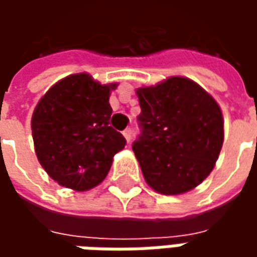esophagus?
Segmentation results:
<instances>
[{
    "mask_svg": "<svg viewBox=\"0 0 257 257\" xmlns=\"http://www.w3.org/2000/svg\"><path fill=\"white\" fill-rule=\"evenodd\" d=\"M122 135H123V138H125V140H126V142L129 143V142H131V139H132V129L126 128L122 132Z\"/></svg>",
    "mask_w": 257,
    "mask_h": 257,
    "instance_id": "1",
    "label": "esophagus"
}]
</instances>
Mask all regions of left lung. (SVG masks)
<instances>
[{"mask_svg": "<svg viewBox=\"0 0 257 257\" xmlns=\"http://www.w3.org/2000/svg\"><path fill=\"white\" fill-rule=\"evenodd\" d=\"M140 135L132 145L146 182L165 195L197 187L212 172L223 146V115L198 84L171 77L136 90Z\"/></svg>", "mask_w": 257, "mask_h": 257, "instance_id": "left-lung-1", "label": "left lung"}]
</instances>
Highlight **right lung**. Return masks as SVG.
Listing matches in <instances>:
<instances>
[{"label":"right lung","mask_w":257,"mask_h":257,"mask_svg":"<svg viewBox=\"0 0 257 257\" xmlns=\"http://www.w3.org/2000/svg\"><path fill=\"white\" fill-rule=\"evenodd\" d=\"M88 74H73L53 85L31 118L36 154L51 178L68 189L85 191L101 183L112 157L126 145L110 126V90Z\"/></svg>","instance_id":"1"}]
</instances>
